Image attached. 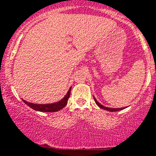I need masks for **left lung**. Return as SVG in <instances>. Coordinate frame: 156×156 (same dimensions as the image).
Listing matches in <instances>:
<instances>
[{"label": "left lung", "mask_w": 156, "mask_h": 156, "mask_svg": "<svg viewBox=\"0 0 156 156\" xmlns=\"http://www.w3.org/2000/svg\"><path fill=\"white\" fill-rule=\"evenodd\" d=\"M94 101L95 103L97 104V105L98 106L99 108H102V109H105V110H107V111H109V112H117V111H120V110L122 109H124L125 108H108V107H105V106L102 105H101L100 103L98 102L97 101V99L95 98L94 97Z\"/></svg>", "instance_id": "1"}]
</instances>
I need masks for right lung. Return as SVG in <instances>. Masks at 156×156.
Listing matches in <instances>:
<instances>
[{"label": "right lung", "instance_id": "1", "mask_svg": "<svg viewBox=\"0 0 156 156\" xmlns=\"http://www.w3.org/2000/svg\"><path fill=\"white\" fill-rule=\"evenodd\" d=\"M70 92H71V87L69 89L66 96L62 100H60L58 102L51 103V104H34V103L29 102V101L23 100V101L25 104H27V105L30 106V108L36 110V111L44 112H54L61 110L67 105L68 99L70 96Z\"/></svg>", "mask_w": 156, "mask_h": 156}]
</instances>
